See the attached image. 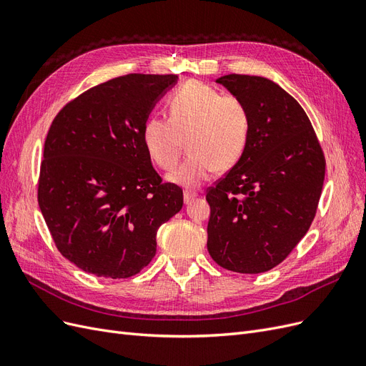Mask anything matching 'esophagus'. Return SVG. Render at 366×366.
Listing matches in <instances>:
<instances>
[{"instance_id":"1","label":"esophagus","mask_w":366,"mask_h":366,"mask_svg":"<svg viewBox=\"0 0 366 366\" xmlns=\"http://www.w3.org/2000/svg\"><path fill=\"white\" fill-rule=\"evenodd\" d=\"M195 197H197V192H194V191H184V194H183L184 203H191Z\"/></svg>"}]
</instances>
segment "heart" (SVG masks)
<instances>
[{"mask_svg": "<svg viewBox=\"0 0 366 366\" xmlns=\"http://www.w3.org/2000/svg\"><path fill=\"white\" fill-rule=\"evenodd\" d=\"M169 117L152 114L142 127L149 159L164 171L174 169L187 142L189 156L168 180L195 187L215 169L234 166L246 149L250 132L247 105L235 94H221L202 81H189L169 96Z\"/></svg>", "mask_w": 366, "mask_h": 366, "instance_id": "obj_1", "label": "heart"}]
</instances>
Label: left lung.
Returning a JSON list of instances; mask_svg holds the SVG:
<instances>
[{
    "instance_id": "left-lung-1",
    "label": "left lung",
    "mask_w": 366,
    "mask_h": 366,
    "mask_svg": "<svg viewBox=\"0 0 366 366\" xmlns=\"http://www.w3.org/2000/svg\"><path fill=\"white\" fill-rule=\"evenodd\" d=\"M250 114L241 159L207 187V250L223 269L262 273L282 262L312 226L325 177V156L295 97L265 77L217 79Z\"/></svg>"
}]
</instances>
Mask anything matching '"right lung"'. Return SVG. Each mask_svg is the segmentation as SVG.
I'll use <instances>...</instances> for the list:
<instances>
[{
    "label": "right lung",
    "instance_id": "right-lung-1",
    "mask_svg": "<svg viewBox=\"0 0 366 366\" xmlns=\"http://www.w3.org/2000/svg\"><path fill=\"white\" fill-rule=\"evenodd\" d=\"M177 74L131 73L84 92L53 119L38 203L54 246L86 273L122 280L157 250V230L183 206L143 147L142 127Z\"/></svg>",
    "mask_w": 366,
    "mask_h": 366
}]
</instances>
